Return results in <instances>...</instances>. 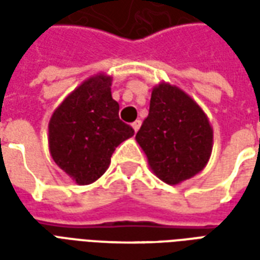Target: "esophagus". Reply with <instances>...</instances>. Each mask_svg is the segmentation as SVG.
<instances>
[{
    "label": "esophagus",
    "instance_id": "obj_1",
    "mask_svg": "<svg viewBox=\"0 0 260 260\" xmlns=\"http://www.w3.org/2000/svg\"><path fill=\"white\" fill-rule=\"evenodd\" d=\"M141 121H139V119H136V121H134V122H132V128H134V131H135V132H138V129H139V128H141Z\"/></svg>",
    "mask_w": 260,
    "mask_h": 260
}]
</instances>
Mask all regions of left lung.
Here are the masks:
<instances>
[{
    "mask_svg": "<svg viewBox=\"0 0 260 260\" xmlns=\"http://www.w3.org/2000/svg\"><path fill=\"white\" fill-rule=\"evenodd\" d=\"M149 166L170 185L205 169L213 147V129L195 100L177 86L153 87L149 115L136 134Z\"/></svg>",
    "mask_w": 260,
    "mask_h": 260,
    "instance_id": "1",
    "label": "left lung"
}]
</instances>
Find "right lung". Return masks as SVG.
I'll return each mask as SVG.
<instances>
[{"label": "right lung", "mask_w": 260, "mask_h": 260, "mask_svg": "<svg viewBox=\"0 0 260 260\" xmlns=\"http://www.w3.org/2000/svg\"><path fill=\"white\" fill-rule=\"evenodd\" d=\"M111 82L104 74L86 79L65 97L48 122L51 157L79 185L99 180L115 147L134 136L132 126L119 119Z\"/></svg>", "instance_id": "obj_1"}]
</instances>
